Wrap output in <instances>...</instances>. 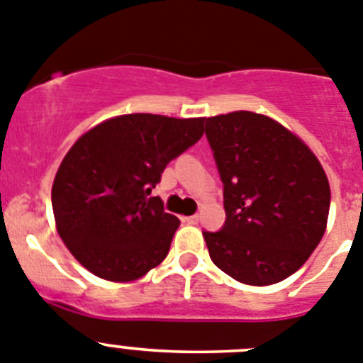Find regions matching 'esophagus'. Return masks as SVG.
I'll return each instance as SVG.
<instances>
[{"label":"esophagus","instance_id":"1","mask_svg":"<svg viewBox=\"0 0 363 363\" xmlns=\"http://www.w3.org/2000/svg\"><path fill=\"white\" fill-rule=\"evenodd\" d=\"M182 220L188 222V224H197L199 215H191V217H182Z\"/></svg>","mask_w":363,"mask_h":363}]
</instances>
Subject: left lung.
<instances>
[{
    "instance_id": "8db88e82",
    "label": "left lung",
    "mask_w": 363,
    "mask_h": 363,
    "mask_svg": "<svg viewBox=\"0 0 363 363\" xmlns=\"http://www.w3.org/2000/svg\"><path fill=\"white\" fill-rule=\"evenodd\" d=\"M224 188L226 220L202 231L215 266L250 286L293 275L324 237L331 189L315 153L253 112L206 119Z\"/></svg>"
}]
</instances>
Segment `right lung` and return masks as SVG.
<instances>
[{
    "mask_svg": "<svg viewBox=\"0 0 363 363\" xmlns=\"http://www.w3.org/2000/svg\"><path fill=\"white\" fill-rule=\"evenodd\" d=\"M204 119L128 113L104 121L68 150L52 186L55 226L90 273L141 279L166 259L181 220L150 197L166 164L194 146Z\"/></svg>",
    "mask_w": 363,
    "mask_h": 363,
    "instance_id": "1",
    "label": "right lung"
}]
</instances>
